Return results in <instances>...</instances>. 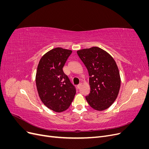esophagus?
Instances as JSON below:
<instances>
[{
  "instance_id": "1",
  "label": "esophagus",
  "mask_w": 149,
  "mask_h": 149,
  "mask_svg": "<svg viewBox=\"0 0 149 149\" xmlns=\"http://www.w3.org/2000/svg\"><path fill=\"white\" fill-rule=\"evenodd\" d=\"M81 84L79 83V84L77 86V88L79 89H80V88H81Z\"/></svg>"
}]
</instances>
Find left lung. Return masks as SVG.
<instances>
[{"instance_id":"8db88e82","label":"left lung","mask_w":149,"mask_h":149,"mask_svg":"<svg viewBox=\"0 0 149 149\" xmlns=\"http://www.w3.org/2000/svg\"><path fill=\"white\" fill-rule=\"evenodd\" d=\"M88 71L90 93L86 100L92 108L103 111L109 107L118 97L120 86L119 71L109 53L99 47L77 51Z\"/></svg>"}]
</instances>
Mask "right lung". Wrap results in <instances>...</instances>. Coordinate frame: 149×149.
Here are the masks:
<instances>
[{"instance_id":"add662e5","label":"right lung","mask_w":149,"mask_h":149,"mask_svg":"<svg viewBox=\"0 0 149 149\" xmlns=\"http://www.w3.org/2000/svg\"><path fill=\"white\" fill-rule=\"evenodd\" d=\"M71 53L70 49L53 48L42 57L37 67L36 85L40 100L56 112L66 110L76 94V88L63 71Z\"/></svg>"}]
</instances>
